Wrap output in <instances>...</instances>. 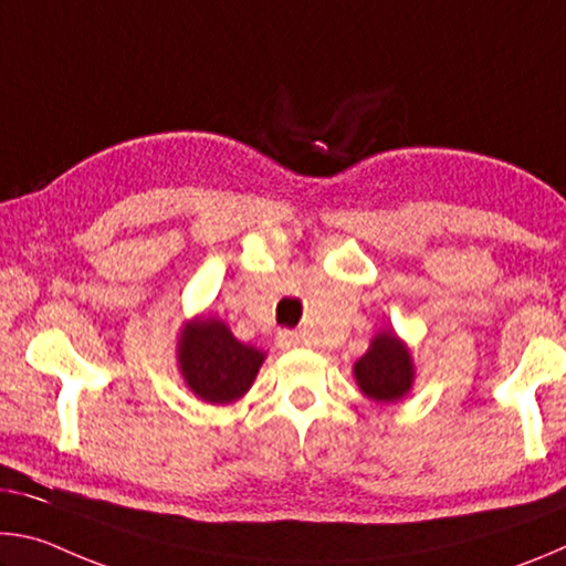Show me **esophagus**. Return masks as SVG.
Wrapping results in <instances>:
<instances>
[{
    "mask_svg": "<svg viewBox=\"0 0 566 566\" xmlns=\"http://www.w3.org/2000/svg\"><path fill=\"white\" fill-rule=\"evenodd\" d=\"M302 344V339H300V334L296 332H280L276 334V347L280 349H296Z\"/></svg>",
    "mask_w": 566,
    "mask_h": 566,
    "instance_id": "34e87169",
    "label": "esophagus"
}]
</instances>
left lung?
Returning a JSON list of instances; mask_svg holds the SVG:
<instances>
[{
  "label": "left lung",
  "mask_w": 566,
  "mask_h": 566,
  "mask_svg": "<svg viewBox=\"0 0 566 566\" xmlns=\"http://www.w3.org/2000/svg\"><path fill=\"white\" fill-rule=\"evenodd\" d=\"M354 381L367 399L377 405H395L405 399L417 379V367L407 342L395 329H381L369 349L354 361Z\"/></svg>",
  "instance_id": "8db88e82"
}]
</instances>
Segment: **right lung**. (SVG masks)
I'll list each match as a JSON object with an SVG mask.
<instances>
[{
	"instance_id": "obj_1",
	"label": "right lung",
	"mask_w": 566,
	"mask_h": 566,
	"mask_svg": "<svg viewBox=\"0 0 566 566\" xmlns=\"http://www.w3.org/2000/svg\"><path fill=\"white\" fill-rule=\"evenodd\" d=\"M266 352L239 342L217 317L187 319L177 334V367L187 389L207 405H234L252 389Z\"/></svg>"
}]
</instances>
